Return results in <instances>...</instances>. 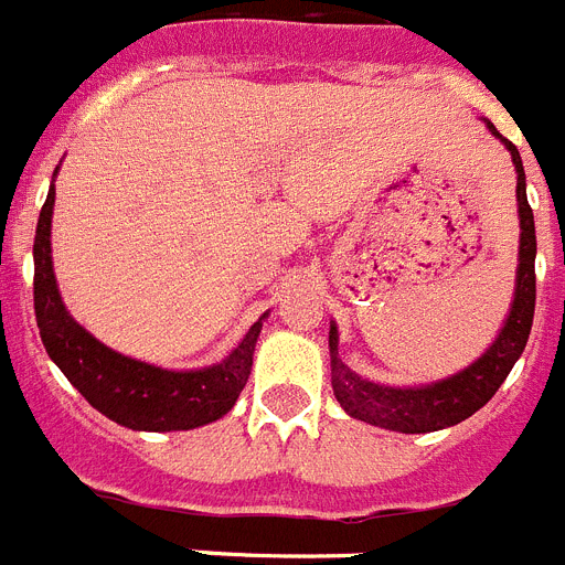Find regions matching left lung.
Wrapping results in <instances>:
<instances>
[{
	"label": "left lung",
	"instance_id": "1",
	"mask_svg": "<svg viewBox=\"0 0 565 565\" xmlns=\"http://www.w3.org/2000/svg\"><path fill=\"white\" fill-rule=\"evenodd\" d=\"M487 127L501 138L492 124L487 121ZM503 143L512 152V163L518 169V212H521V263H518L515 302L507 317V326L501 328L492 348L476 364H469L467 371L444 379V382L427 384V387H384V384H373L356 376L339 359V337L337 328L331 326L328 344H331L333 396L353 418L396 433H433L452 427L481 411L483 404L495 396L503 379L509 376L526 348L532 319H535V214L526 201V174H523L521 154L512 141L503 138Z\"/></svg>",
	"mask_w": 565,
	"mask_h": 565
}]
</instances>
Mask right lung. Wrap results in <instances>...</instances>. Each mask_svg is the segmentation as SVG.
<instances>
[{
  "label": "right lung",
  "mask_w": 565,
  "mask_h": 565,
  "mask_svg": "<svg viewBox=\"0 0 565 565\" xmlns=\"http://www.w3.org/2000/svg\"><path fill=\"white\" fill-rule=\"evenodd\" d=\"M53 203H56V189L50 186L33 239V263H36L33 306H36V326L44 351L58 364V371L98 413L129 430H192L226 416L248 382L263 319L248 328L232 356L203 371H163L109 351L107 344L89 337L70 317L58 297L53 257H50Z\"/></svg>",
  "instance_id": "add662e5"
}]
</instances>
